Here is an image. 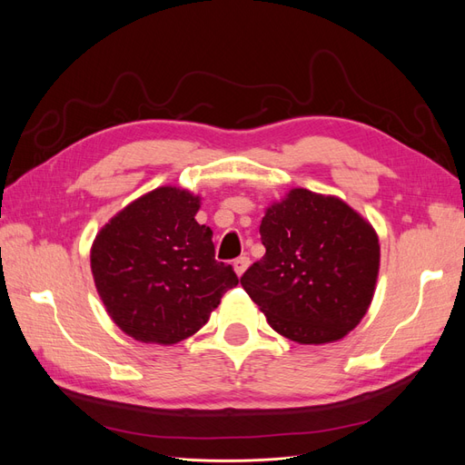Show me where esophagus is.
Returning a JSON list of instances; mask_svg holds the SVG:
<instances>
[{
  "instance_id": "34e87169",
  "label": "esophagus",
  "mask_w": 465,
  "mask_h": 465,
  "mask_svg": "<svg viewBox=\"0 0 465 465\" xmlns=\"http://www.w3.org/2000/svg\"><path fill=\"white\" fill-rule=\"evenodd\" d=\"M234 272H236V275L241 277L246 270H248V265H250V258H246V256H241V258H236L234 260Z\"/></svg>"
}]
</instances>
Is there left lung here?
<instances>
[{
  "label": "left lung",
  "mask_w": 465,
  "mask_h": 465,
  "mask_svg": "<svg viewBox=\"0 0 465 465\" xmlns=\"http://www.w3.org/2000/svg\"><path fill=\"white\" fill-rule=\"evenodd\" d=\"M265 254L241 277L267 323L291 341L341 340L367 314L380 270L372 224L335 195L292 188L265 209Z\"/></svg>",
  "instance_id": "1"
}]
</instances>
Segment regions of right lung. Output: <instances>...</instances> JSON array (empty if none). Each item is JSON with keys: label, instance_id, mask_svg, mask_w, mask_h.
I'll return each instance as SVG.
<instances>
[{"label": "right lung", "instance_id": "obj_1", "mask_svg": "<svg viewBox=\"0 0 465 465\" xmlns=\"http://www.w3.org/2000/svg\"><path fill=\"white\" fill-rule=\"evenodd\" d=\"M200 203L188 190L161 186L125 205L93 241L98 297L137 341L186 340L238 285L232 267L215 260L213 231L195 221Z\"/></svg>", "mask_w": 465, "mask_h": 465}]
</instances>
